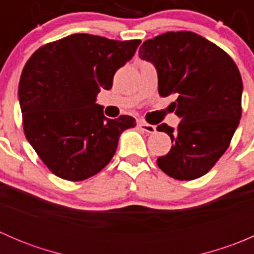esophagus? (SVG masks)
Returning a JSON list of instances; mask_svg holds the SVG:
<instances>
[{"label":"esophagus","mask_w":254,"mask_h":254,"mask_svg":"<svg viewBox=\"0 0 254 254\" xmlns=\"http://www.w3.org/2000/svg\"><path fill=\"white\" fill-rule=\"evenodd\" d=\"M137 127H139L140 130H142V131L147 132V134H153V132L156 131V127H153V125L151 124H147V123L145 122L137 123Z\"/></svg>","instance_id":"obj_1"}]
</instances>
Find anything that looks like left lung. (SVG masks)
<instances>
[{
	"instance_id": "obj_1",
	"label": "left lung",
	"mask_w": 254,
	"mask_h": 254,
	"mask_svg": "<svg viewBox=\"0 0 254 254\" xmlns=\"http://www.w3.org/2000/svg\"><path fill=\"white\" fill-rule=\"evenodd\" d=\"M139 56L157 70L158 93L177 94V130L161 124L173 145L157 165L178 181L209 172L240 124L242 78L236 64L214 43L193 32H168L143 42Z\"/></svg>"
}]
</instances>
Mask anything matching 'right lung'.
Listing matches in <instances>:
<instances>
[{"mask_svg": "<svg viewBox=\"0 0 254 254\" xmlns=\"http://www.w3.org/2000/svg\"><path fill=\"white\" fill-rule=\"evenodd\" d=\"M140 43L71 34L43 45L25 64L18 88L23 129L55 176L78 182L97 175L111 162L120 134L136 125L129 115L108 119L96 101Z\"/></svg>", "mask_w": 254, "mask_h": 254, "instance_id": "add662e5", "label": "right lung"}]
</instances>
